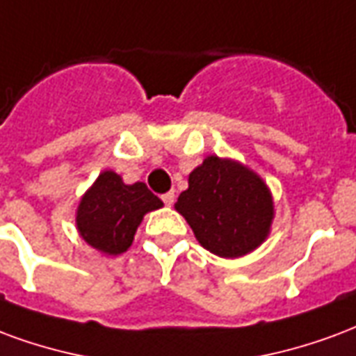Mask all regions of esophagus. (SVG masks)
Here are the masks:
<instances>
[{
    "instance_id": "obj_1",
    "label": "esophagus",
    "mask_w": 356,
    "mask_h": 356,
    "mask_svg": "<svg viewBox=\"0 0 356 356\" xmlns=\"http://www.w3.org/2000/svg\"><path fill=\"white\" fill-rule=\"evenodd\" d=\"M161 199H163V203L167 204V207H170V204L175 203V191H168V193H165Z\"/></svg>"
}]
</instances>
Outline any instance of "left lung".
Here are the masks:
<instances>
[{
    "label": "left lung",
    "instance_id": "1",
    "mask_svg": "<svg viewBox=\"0 0 356 356\" xmlns=\"http://www.w3.org/2000/svg\"><path fill=\"white\" fill-rule=\"evenodd\" d=\"M188 184L175 209L209 252L241 258L266 241L275 216L273 197L254 170L209 155Z\"/></svg>",
    "mask_w": 356,
    "mask_h": 356
}]
</instances>
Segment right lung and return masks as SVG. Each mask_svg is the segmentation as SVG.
Listing matches in <instances>:
<instances>
[{
  "instance_id": "obj_1",
  "label": "right lung",
  "mask_w": 356,
  "mask_h": 356,
  "mask_svg": "<svg viewBox=\"0 0 356 356\" xmlns=\"http://www.w3.org/2000/svg\"><path fill=\"white\" fill-rule=\"evenodd\" d=\"M163 207L146 184L127 186L113 170H104L77 207V232L96 250L118 256L129 250L142 218Z\"/></svg>"
}]
</instances>
